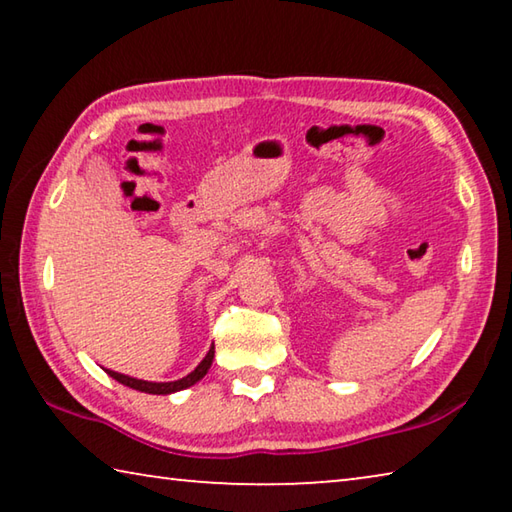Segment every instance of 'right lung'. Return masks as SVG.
<instances>
[{"instance_id":"obj_1","label":"right lung","mask_w":512,"mask_h":512,"mask_svg":"<svg viewBox=\"0 0 512 512\" xmlns=\"http://www.w3.org/2000/svg\"><path fill=\"white\" fill-rule=\"evenodd\" d=\"M212 359H214V348H210L207 357L201 363H198L196 370L189 372L187 377L178 379V381H160V384H158V381H144V379L126 377V375H121V372H115V370H106V372L112 379H117L119 384H124L128 388H135V391L151 393V395H169V393H176V391H183V388L194 386L196 381H201L207 375V370H210Z\"/></svg>"}]
</instances>
